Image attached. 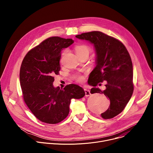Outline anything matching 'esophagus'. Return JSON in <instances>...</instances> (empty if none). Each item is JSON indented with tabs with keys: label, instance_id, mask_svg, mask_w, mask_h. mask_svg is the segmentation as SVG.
I'll return each instance as SVG.
<instances>
[{
	"label": "esophagus",
	"instance_id": "esophagus-1",
	"mask_svg": "<svg viewBox=\"0 0 153 153\" xmlns=\"http://www.w3.org/2000/svg\"><path fill=\"white\" fill-rule=\"evenodd\" d=\"M85 91V96L86 97H88V96H90L91 95V93H90V91L88 90H86V89H85L84 90Z\"/></svg>",
	"mask_w": 153,
	"mask_h": 153
}]
</instances>
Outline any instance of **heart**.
Returning <instances> with one entry per match:
<instances>
[{
	"instance_id": "b5f03b06",
	"label": "heart",
	"mask_w": 153,
	"mask_h": 153,
	"mask_svg": "<svg viewBox=\"0 0 153 153\" xmlns=\"http://www.w3.org/2000/svg\"><path fill=\"white\" fill-rule=\"evenodd\" d=\"M91 51V48L87 45L81 44V45H78L75 47V52L79 57H80L83 56H88ZM74 78L76 79V80H77V81H79V82L82 81L83 79V77L81 76H76Z\"/></svg>"
}]
</instances>
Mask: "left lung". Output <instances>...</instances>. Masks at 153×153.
<instances>
[{
  "label": "left lung",
  "instance_id": "1",
  "mask_svg": "<svg viewBox=\"0 0 153 153\" xmlns=\"http://www.w3.org/2000/svg\"><path fill=\"white\" fill-rule=\"evenodd\" d=\"M93 44L96 66L91 72L88 82L94 86L90 93H103L110 100L108 110L101 114L105 119L120 114L132 96L134 85L131 59L123 43L100 31H91L76 36ZM103 80L106 89L102 91L95 86Z\"/></svg>",
  "mask_w": 153,
  "mask_h": 153
}]
</instances>
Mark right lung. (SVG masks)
Wrapping results in <instances>:
<instances>
[{"label": "right lung", "mask_w": 153, "mask_h": 153, "mask_svg": "<svg viewBox=\"0 0 153 153\" xmlns=\"http://www.w3.org/2000/svg\"><path fill=\"white\" fill-rule=\"evenodd\" d=\"M74 43L71 39L57 36L43 40L24 57L20 70L24 100L35 117L42 122L55 124L67 117L72 99L82 98L85 93L75 84L63 89L53 86L54 74L60 70L61 51Z\"/></svg>", "instance_id": "right-lung-1"}]
</instances>
